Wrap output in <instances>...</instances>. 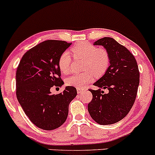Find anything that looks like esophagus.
<instances>
[{
    "label": "esophagus",
    "instance_id": "34e87169",
    "mask_svg": "<svg viewBox=\"0 0 155 155\" xmlns=\"http://www.w3.org/2000/svg\"><path fill=\"white\" fill-rule=\"evenodd\" d=\"M83 91V90L81 89V88H78V89H77V92H78V94H81L82 93Z\"/></svg>",
    "mask_w": 155,
    "mask_h": 155
}]
</instances>
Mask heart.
I'll list each match as a JSON object with an SVG mask.
<instances>
[{
    "instance_id": "1",
    "label": "heart",
    "mask_w": 155,
    "mask_h": 155,
    "mask_svg": "<svg viewBox=\"0 0 155 155\" xmlns=\"http://www.w3.org/2000/svg\"><path fill=\"white\" fill-rule=\"evenodd\" d=\"M75 58H86L84 69L88 72L82 74H73L66 79V84L77 88H83L92 81L94 74L100 77L106 72L110 64V55L105 48H98L93 44L86 41L78 43L71 50ZM72 57L68 50L63 52L58 59V68L62 73L69 72Z\"/></svg>"
}]
</instances>
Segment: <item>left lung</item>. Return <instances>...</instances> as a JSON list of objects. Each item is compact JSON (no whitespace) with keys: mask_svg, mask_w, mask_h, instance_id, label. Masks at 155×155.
Here are the masks:
<instances>
[{"mask_svg":"<svg viewBox=\"0 0 155 155\" xmlns=\"http://www.w3.org/2000/svg\"><path fill=\"white\" fill-rule=\"evenodd\" d=\"M110 55V65L105 74L94 83L99 89L89 90L92 100L88 105L91 117L101 125L115 124L127 115L133 107L139 86L140 73L133 55L110 37L97 40ZM100 88L109 90L104 94Z\"/></svg>","mask_w":155,"mask_h":155,"instance_id":"1","label":"left lung"}]
</instances>
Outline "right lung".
<instances>
[{"label":"right lung","mask_w":155,"mask_h":155,"mask_svg":"<svg viewBox=\"0 0 155 155\" xmlns=\"http://www.w3.org/2000/svg\"><path fill=\"white\" fill-rule=\"evenodd\" d=\"M72 43L47 40L23 55L16 72V94L31 122L45 130H53L67 120L69 105L77 95L74 87L52 94L53 86H62L58 59Z\"/></svg>","instance_id":"obj_1"}]
</instances>
